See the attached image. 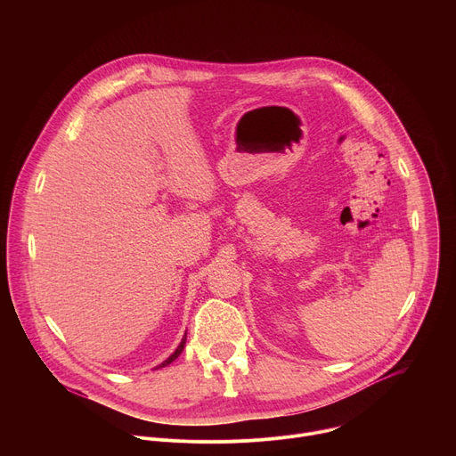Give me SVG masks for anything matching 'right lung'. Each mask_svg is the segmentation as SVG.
Here are the masks:
<instances>
[{"label":"right lung","instance_id":"add662e5","mask_svg":"<svg viewBox=\"0 0 456 456\" xmlns=\"http://www.w3.org/2000/svg\"><path fill=\"white\" fill-rule=\"evenodd\" d=\"M185 339H187V334H183V338H182V341H180V345H178V346H176V350H175V352H173V354H171V355H169V357H167V359H166V361H164V362H160V364H159V366H155V368H153V370H159V368H164V366H167V364H171V362H173V361H175V359H176V357H178V355H180V354H182V350H183V346H185Z\"/></svg>","mask_w":456,"mask_h":456}]
</instances>
